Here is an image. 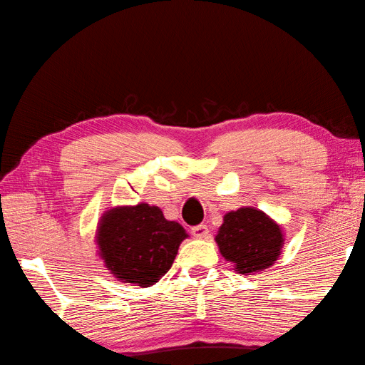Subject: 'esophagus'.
I'll use <instances>...</instances> for the list:
<instances>
[{
    "instance_id": "obj_1",
    "label": "esophagus",
    "mask_w": 365,
    "mask_h": 365,
    "mask_svg": "<svg viewBox=\"0 0 365 365\" xmlns=\"http://www.w3.org/2000/svg\"><path fill=\"white\" fill-rule=\"evenodd\" d=\"M191 235L195 237H200V240H205L209 236L207 225H196V227L191 228Z\"/></svg>"
}]
</instances>
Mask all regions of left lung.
<instances>
[{"label": "left lung", "instance_id": "8db88e82", "mask_svg": "<svg viewBox=\"0 0 365 365\" xmlns=\"http://www.w3.org/2000/svg\"><path fill=\"white\" fill-rule=\"evenodd\" d=\"M215 242L235 271L247 276L273 267L282 252L284 233L263 210L241 207L225 214Z\"/></svg>", "mask_w": 365, "mask_h": 365}]
</instances>
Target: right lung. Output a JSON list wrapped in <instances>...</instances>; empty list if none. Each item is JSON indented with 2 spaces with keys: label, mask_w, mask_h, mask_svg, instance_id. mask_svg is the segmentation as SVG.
I'll return each mask as SVG.
<instances>
[{
  "label": "right lung",
  "mask_w": 365,
  "mask_h": 365,
  "mask_svg": "<svg viewBox=\"0 0 365 365\" xmlns=\"http://www.w3.org/2000/svg\"><path fill=\"white\" fill-rule=\"evenodd\" d=\"M188 233L164 218L156 205H118L105 212L97 227L98 257L116 281L150 287L170 269Z\"/></svg>",
  "instance_id": "right-lung-1"
}]
</instances>
